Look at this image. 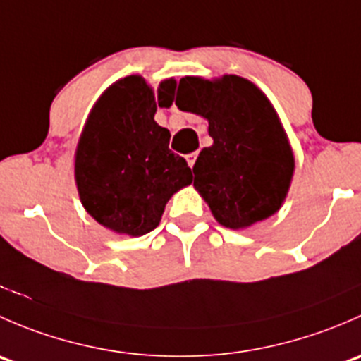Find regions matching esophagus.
I'll use <instances>...</instances> for the list:
<instances>
[{
  "label": "esophagus",
  "mask_w": 361,
  "mask_h": 361,
  "mask_svg": "<svg viewBox=\"0 0 361 361\" xmlns=\"http://www.w3.org/2000/svg\"><path fill=\"white\" fill-rule=\"evenodd\" d=\"M197 157H199V152H192V154H188V155H187L188 166L194 167V164H195V160H197Z\"/></svg>",
  "instance_id": "1"
}]
</instances>
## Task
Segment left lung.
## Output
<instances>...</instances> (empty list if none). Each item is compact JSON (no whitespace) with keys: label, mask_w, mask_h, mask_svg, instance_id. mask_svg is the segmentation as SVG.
Instances as JSON below:
<instances>
[{"label":"left lung","mask_w":361,"mask_h":361,"mask_svg":"<svg viewBox=\"0 0 361 361\" xmlns=\"http://www.w3.org/2000/svg\"><path fill=\"white\" fill-rule=\"evenodd\" d=\"M176 106L209 122L213 145L195 160L194 187L213 216L228 228H245L274 214L288 192L293 154L267 97L241 76H187Z\"/></svg>","instance_id":"obj_1"}]
</instances>
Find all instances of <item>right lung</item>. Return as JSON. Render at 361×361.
Masks as SVG:
<instances>
[{"instance_id": "right-lung-1", "label": "right lung", "mask_w": 361, "mask_h": 361, "mask_svg": "<svg viewBox=\"0 0 361 361\" xmlns=\"http://www.w3.org/2000/svg\"><path fill=\"white\" fill-rule=\"evenodd\" d=\"M176 82L157 97L141 76L113 83L89 116L76 150L75 178L87 213L118 234L143 235L159 225L167 201L192 183L187 160L169 150V130L154 120L173 103Z\"/></svg>"}]
</instances>
